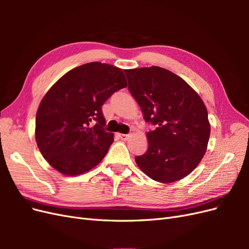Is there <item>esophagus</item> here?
<instances>
[{
  "instance_id": "obj_1",
  "label": "esophagus",
  "mask_w": 249,
  "mask_h": 249,
  "mask_svg": "<svg viewBox=\"0 0 249 249\" xmlns=\"http://www.w3.org/2000/svg\"><path fill=\"white\" fill-rule=\"evenodd\" d=\"M118 137L124 141H126L127 139L130 138V134H118Z\"/></svg>"
}]
</instances>
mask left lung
<instances>
[{"instance_id": "8db88e82", "label": "left lung", "mask_w": 249, "mask_h": 249, "mask_svg": "<svg viewBox=\"0 0 249 249\" xmlns=\"http://www.w3.org/2000/svg\"><path fill=\"white\" fill-rule=\"evenodd\" d=\"M131 94L145 122L148 147L135 158L147 177L160 183L182 179L206 154L211 126L200 96L176 73L159 66L125 70Z\"/></svg>"}]
</instances>
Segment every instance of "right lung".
Masks as SVG:
<instances>
[{
  "mask_svg": "<svg viewBox=\"0 0 249 249\" xmlns=\"http://www.w3.org/2000/svg\"><path fill=\"white\" fill-rule=\"evenodd\" d=\"M126 85L118 67L90 62L66 72L50 88L36 113L35 139L52 167L78 176L104 159L114 137L104 129L102 106Z\"/></svg>",
  "mask_w": 249,
  "mask_h": 249,
  "instance_id": "right-lung-1",
  "label": "right lung"
}]
</instances>
